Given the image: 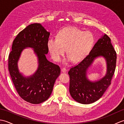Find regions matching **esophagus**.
<instances>
[{
	"mask_svg": "<svg viewBox=\"0 0 124 124\" xmlns=\"http://www.w3.org/2000/svg\"><path fill=\"white\" fill-rule=\"evenodd\" d=\"M61 71H62V72H64V73H65V72H67V69L66 68H62V69H61Z\"/></svg>",
	"mask_w": 124,
	"mask_h": 124,
	"instance_id": "esophagus-1",
	"label": "esophagus"
}]
</instances>
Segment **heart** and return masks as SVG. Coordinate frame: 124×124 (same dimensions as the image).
<instances>
[{
	"label": "heart",
	"mask_w": 124,
	"mask_h": 124,
	"mask_svg": "<svg viewBox=\"0 0 124 124\" xmlns=\"http://www.w3.org/2000/svg\"><path fill=\"white\" fill-rule=\"evenodd\" d=\"M95 41L93 33L84 31L76 27H67L59 31L57 39H50L47 46L51 56L59 61L66 49L68 60L73 62L81 61L87 56Z\"/></svg>",
	"instance_id": "obj_1"
}]
</instances>
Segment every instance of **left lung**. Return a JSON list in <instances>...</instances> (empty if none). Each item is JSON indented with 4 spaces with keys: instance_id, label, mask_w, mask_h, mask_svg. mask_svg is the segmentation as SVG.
Masks as SVG:
<instances>
[{
    "instance_id": "8db88e82",
    "label": "left lung",
    "mask_w": 124,
    "mask_h": 124,
    "mask_svg": "<svg viewBox=\"0 0 124 124\" xmlns=\"http://www.w3.org/2000/svg\"><path fill=\"white\" fill-rule=\"evenodd\" d=\"M99 56H103L106 59L107 71L104 78L92 82L86 78V72L94 59ZM116 60L117 54L111 44V39L104 35L94 45L87 56L68 71L69 92L72 98L78 103L85 104L92 103L101 98L111 84Z\"/></svg>"
}]
</instances>
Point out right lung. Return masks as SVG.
<instances>
[{
	"instance_id": "obj_1",
	"label": "right lung",
	"mask_w": 124,
	"mask_h": 124,
	"mask_svg": "<svg viewBox=\"0 0 124 124\" xmlns=\"http://www.w3.org/2000/svg\"><path fill=\"white\" fill-rule=\"evenodd\" d=\"M49 35L40 23L30 24L15 37L8 56V70L16 90L22 99L32 104L41 103L49 98L60 74L59 65L48 61L45 56ZM26 47L33 48L39 59L38 70L27 78L19 73L17 67L20 53Z\"/></svg>"
}]
</instances>
